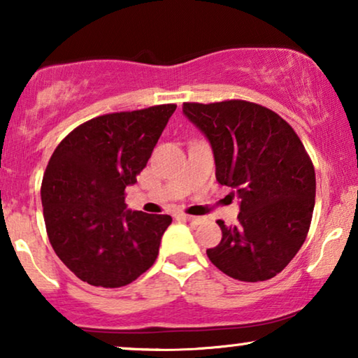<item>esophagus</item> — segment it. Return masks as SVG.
Masks as SVG:
<instances>
[{
    "mask_svg": "<svg viewBox=\"0 0 358 358\" xmlns=\"http://www.w3.org/2000/svg\"><path fill=\"white\" fill-rule=\"evenodd\" d=\"M178 219L188 220V222H191V224H199L201 222V217H194V215H188V214H178Z\"/></svg>",
    "mask_w": 358,
    "mask_h": 358,
    "instance_id": "esophagus-1",
    "label": "esophagus"
}]
</instances>
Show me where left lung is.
<instances>
[{
    "mask_svg": "<svg viewBox=\"0 0 358 358\" xmlns=\"http://www.w3.org/2000/svg\"><path fill=\"white\" fill-rule=\"evenodd\" d=\"M208 138L215 178L240 199L236 225L217 220L222 240L210 263L243 282L273 279L294 259L315 208L313 164L299 136L273 110L245 100L183 103Z\"/></svg>",
    "mask_w": 358,
    "mask_h": 358,
    "instance_id": "1",
    "label": "left lung"
}]
</instances>
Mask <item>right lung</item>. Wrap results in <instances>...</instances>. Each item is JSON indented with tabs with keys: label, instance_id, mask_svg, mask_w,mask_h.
I'll return each mask as SVG.
<instances>
[{
	"label": "right lung",
	"instance_id": "1",
	"mask_svg": "<svg viewBox=\"0 0 358 358\" xmlns=\"http://www.w3.org/2000/svg\"><path fill=\"white\" fill-rule=\"evenodd\" d=\"M177 105L108 113L73 129L50 159L42 206L55 253L80 280L115 289L155 263L170 215L131 210L134 185Z\"/></svg>",
	"mask_w": 358,
	"mask_h": 358
}]
</instances>
